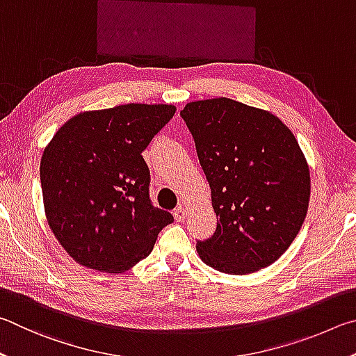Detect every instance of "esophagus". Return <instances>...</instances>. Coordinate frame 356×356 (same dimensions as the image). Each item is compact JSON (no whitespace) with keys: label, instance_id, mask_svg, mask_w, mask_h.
<instances>
[{"label":"esophagus","instance_id":"34e87169","mask_svg":"<svg viewBox=\"0 0 356 356\" xmlns=\"http://www.w3.org/2000/svg\"><path fill=\"white\" fill-rule=\"evenodd\" d=\"M173 214H175V219L181 222V220L186 219V216H188V209H186V208L183 207V204H179V207H178L177 209H175Z\"/></svg>","mask_w":356,"mask_h":356}]
</instances>
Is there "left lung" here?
Wrapping results in <instances>:
<instances>
[{
  "instance_id": "8db88e82",
  "label": "left lung",
  "mask_w": 356,
  "mask_h": 356,
  "mask_svg": "<svg viewBox=\"0 0 356 356\" xmlns=\"http://www.w3.org/2000/svg\"><path fill=\"white\" fill-rule=\"evenodd\" d=\"M211 188L216 233L197 242L213 269L245 275L288 250L307 217L309 167L292 131L269 111L229 98L181 111Z\"/></svg>"
}]
</instances>
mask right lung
<instances>
[{
    "mask_svg": "<svg viewBox=\"0 0 356 356\" xmlns=\"http://www.w3.org/2000/svg\"><path fill=\"white\" fill-rule=\"evenodd\" d=\"M177 108L122 104L72 117L43 149L48 225L81 266L122 273L147 258L173 216L149 200L142 152Z\"/></svg>",
    "mask_w": 356,
    "mask_h": 356,
    "instance_id": "add662e5",
    "label": "right lung"
}]
</instances>
